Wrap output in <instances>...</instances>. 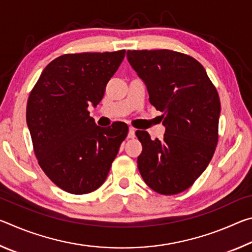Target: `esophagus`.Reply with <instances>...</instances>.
<instances>
[{
    "instance_id": "34e87169",
    "label": "esophagus",
    "mask_w": 252,
    "mask_h": 252,
    "mask_svg": "<svg viewBox=\"0 0 252 252\" xmlns=\"http://www.w3.org/2000/svg\"><path fill=\"white\" fill-rule=\"evenodd\" d=\"M134 134H135V129H134V127L130 126L129 127V133H127V138H130V139L134 138Z\"/></svg>"
}]
</instances>
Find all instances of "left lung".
<instances>
[{
  "label": "left lung",
  "instance_id": "1",
  "mask_svg": "<svg viewBox=\"0 0 252 252\" xmlns=\"http://www.w3.org/2000/svg\"><path fill=\"white\" fill-rule=\"evenodd\" d=\"M127 61L146 84L149 101L162 112L163 139L138 130V168L156 192L170 195L193 185L218 143L220 99L204 67L170 50L127 51Z\"/></svg>",
  "mask_w": 252,
  "mask_h": 252
}]
</instances>
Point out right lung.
I'll list each match as a JSON object with an SVG mask.
<instances>
[{"label": "right lung", "mask_w": 252, "mask_h": 252, "mask_svg": "<svg viewBox=\"0 0 252 252\" xmlns=\"http://www.w3.org/2000/svg\"><path fill=\"white\" fill-rule=\"evenodd\" d=\"M126 51L64 54L46 65L30 93L27 123L34 153L50 180L73 194L102 186L129 127L95 125V106Z\"/></svg>", "instance_id": "add662e5"}]
</instances>
